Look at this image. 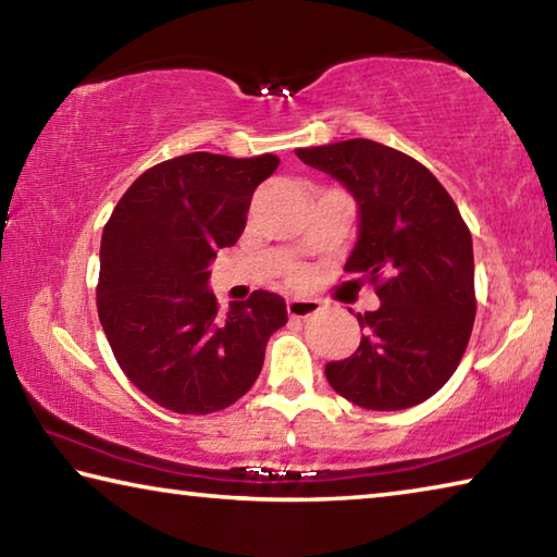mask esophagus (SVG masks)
Here are the masks:
<instances>
[{"label":"esophagus","mask_w":557,"mask_h":557,"mask_svg":"<svg viewBox=\"0 0 557 557\" xmlns=\"http://www.w3.org/2000/svg\"><path fill=\"white\" fill-rule=\"evenodd\" d=\"M322 309V301L319 299H301V297H289L287 299V314L297 319H307L317 314Z\"/></svg>","instance_id":"esophagus-1"}]
</instances>
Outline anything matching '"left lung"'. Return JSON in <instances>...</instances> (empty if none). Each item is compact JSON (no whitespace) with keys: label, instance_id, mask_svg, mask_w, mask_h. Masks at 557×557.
<instances>
[{"label":"left lung","instance_id":"8db88e82","mask_svg":"<svg viewBox=\"0 0 557 557\" xmlns=\"http://www.w3.org/2000/svg\"><path fill=\"white\" fill-rule=\"evenodd\" d=\"M358 206L346 272L375 282L356 354L326 363L332 388L366 410H405L457 371L474 326V250L457 203L430 169L371 139L295 149ZM354 280V282H356Z\"/></svg>","mask_w":557,"mask_h":557}]
</instances>
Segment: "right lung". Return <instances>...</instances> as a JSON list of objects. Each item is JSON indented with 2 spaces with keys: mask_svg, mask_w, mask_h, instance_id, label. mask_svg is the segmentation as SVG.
<instances>
[{
  "mask_svg": "<svg viewBox=\"0 0 557 557\" xmlns=\"http://www.w3.org/2000/svg\"><path fill=\"white\" fill-rule=\"evenodd\" d=\"M275 154L194 152L132 184L100 243L98 317L112 354L147 398L182 414L233 405L252 388L287 305L256 289L221 314L209 265L240 238Z\"/></svg>",
  "mask_w": 557,
  "mask_h": 557,
  "instance_id": "1",
  "label": "right lung"
}]
</instances>
